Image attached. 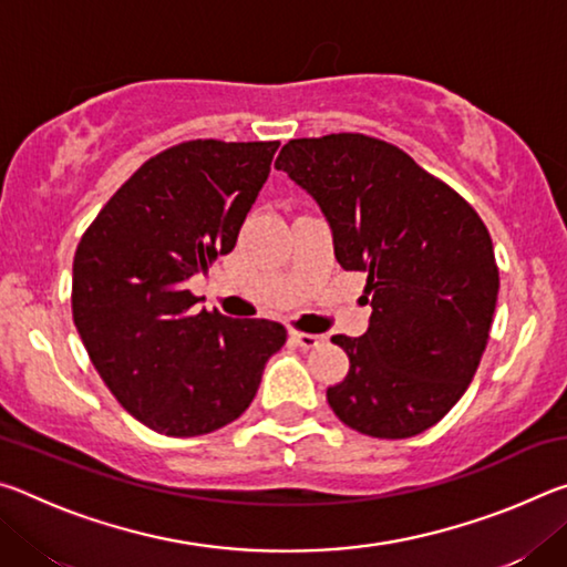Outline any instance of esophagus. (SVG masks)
<instances>
[{
	"label": "esophagus",
	"instance_id": "obj_1",
	"mask_svg": "<svg viewBox=\"0 0 567 567\" xmlns=\"http://www.w3.org/2000/svg\"><path fill=\"white\" fill-rule=\"evenodd\" d=\"M292 334V340L300 344L302 350H315V348H320V344L324 342V338L322 334H310V332H297V330H292L290 332Z\"/></svg>",
	"mask_w": 567,
	"mask_h": 567
}]
</instances>
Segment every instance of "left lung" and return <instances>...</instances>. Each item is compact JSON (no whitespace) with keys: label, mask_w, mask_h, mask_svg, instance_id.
Wrapping results in <instances>:
<instances>
[{"label":"left lung","mask_w":567,"mask_h":567,"mask_svg":"<svg viewBox=\"0 0 567 567\" xmlns=\"http://www.w3.org/2000/svg\"><path fill=\"white\" fill-rule=\"evenodd\" d=\"M275 167L320 205L342 270L368 275V332L332 338L350 358L328 388L332 412L382 440L433 427L491 338L501 275L485 223L408 152L360 132L290 140Z\"/></svg>","instance_id":"left-lung-1"}]
</instances>
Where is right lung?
Returning a JSON list of instances; mask_svg holds the SVG:
<instances>
[{
  "instance_id": "obj_1",
  "label": "right lung",
  "mask_w": 567,
  "mask_h": 567,
  "mask_svg": "<svg viewBox=\"0 0 567 567\" xmlns=\"http://www.w3.org/2000/svg\"><path fill=\"white\" fill-rule=\"evenodd\" d=\"M280 142L189 140L150 157L82 235L72 318L120 405L159 435L237 420L287 330L197 310L187 290L235 249Z\"/></svg>"
}]
</instances>
